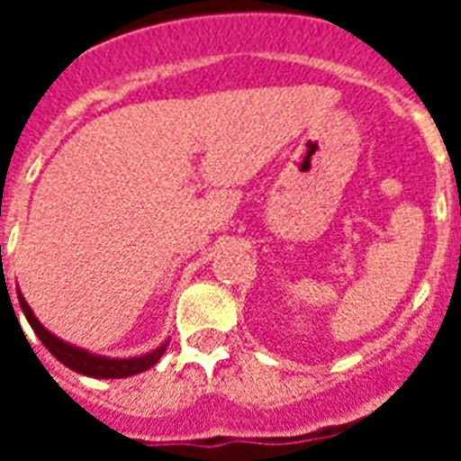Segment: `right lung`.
Instances as JSON below:
<instances>
[{
    "mask_svg": "<svg viewBox=\"0 0 461 461\" xmlns=\"http://www.w3.org/2000/svg\"><path fill=\"white\" fill-rule=\"evenodd\" d=\"M18 303L20 309H23L24 319L27 323L32 325V330L36 332L43 346H46L48 351L57 357V360L67 365L68 369L73 372L83 374V376H92V378H126V376H133V374H140L145 369L154 367L158 362V357L166 353V346L168 341L154 348V351L145 353V356H138V357H105V356H96V353H89L85 348H78V346L68 344V341L59 339L41 325V321L36 319L32 307L27 304V300L23 297V293L18 291Z\"/></svg>",
    "mask_w": 461,
    "mask_h": 461,
    "instance_id": "add662e5",
    "label": "right lung"
}]
</instances>
